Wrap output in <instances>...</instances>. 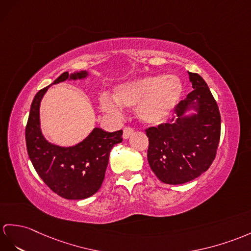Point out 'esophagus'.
I'll list each match as a JSON object with an SVG mask.
<instances>
[{"mask_svg": "<svg viewBox=\"0 0 251 251\" xmlns=\"http://www.w3.org/2000/svg\"><path fill=\"white\" fill-rule=\"evenodd\" d=\"M134 133V129L133 127H130V126H126L124 129V134H122V137H124L125 139H127L129 138L132 134Z\"/></svg>", "mask_w": 251, "mask_h": 251, "instance_id": "34e87169", "label": "esophagus"}]
</instances>
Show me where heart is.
<instances>
[{
	"label": "heart",
	"instance_id": "obj_1",
	"mask_svg": "<svg viewBox=\"0 0 251 251\" xmlns=\"http://www.w3.org/2000/svg\"><path fill=\"white\" fill-rule=\"evenodd\" d=\"M183 83L176 75L146 76L122 83L114 88V98L102 94L101 108L119 118L123 107L135 108L137 117L145 124L157 125L167 119L179 104Z\"/></svg>",
	"mask_w": 251,
	"mask_h": 251
}]
</instances>
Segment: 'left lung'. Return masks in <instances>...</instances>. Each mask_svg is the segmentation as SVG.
<instances>
[{"instance_id":"left-lung-1","label":"left lung","mask_w":251,"mask_h":251,"mask_svg":"<svg viewBox=\"0 0 251 251\" xmlns=\"http://www.w3.org/2000/svg\"><path fill=\"white\" fill-rule=\"evenodd\" d=\"M188 75L194 90L176 105L175 117L146 129L149 165L166 184H183L206 172L221 138V114L215 99L198 73L188 72ZM191 109L195 113L187 115Z\"/></svg>"}]
</instances>
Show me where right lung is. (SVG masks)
<instances>
[{
	"label": "right lung",
	"mask_w": 251,
	"mask_h": 251,
	"mask_svg": "<svg viewBox=\"0 0 251 251\" xmlns=\"http://www.w3.org/2000/svg\"><path fill=\"white\" fill-rule=\"evenodd\" d=\"M87 75V71L70 75L64 72L51 85L66 79H82ZM51 85L39 90L30 105L25 127L29 160L42 181L58 196L71 200L88 198L102 185L109 152L116 144L122 142V130L111 133L95 127L83 142L72 147L49 143L40 130L39 107Z\"/></svg>",
	"instance_id": "add662e5"
}]
</instances>
